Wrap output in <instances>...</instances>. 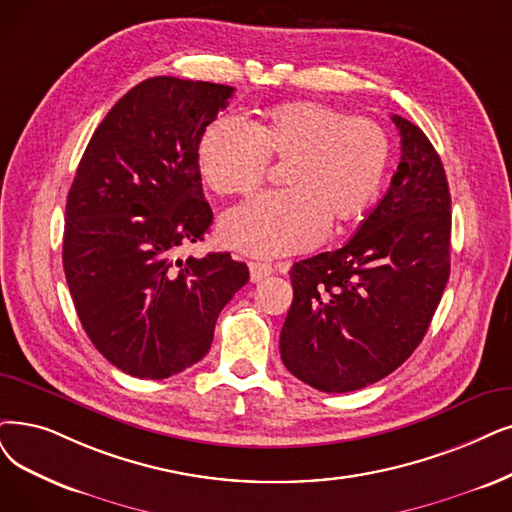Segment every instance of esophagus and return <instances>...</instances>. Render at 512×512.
<instances>
[{"label":"esophagus","instance_id":"1","mask_svg":"<svg viewBox=\"0 0 512 512\" xmlns=\"http://www.w3.org/2000/svg\"><path fill=\"white\" fill-rule=\"evenodd\" d=\"M277 269H273L271 264H267V262H250V281L252 283H258V281H262L264 277H269V275H273ZM279 271H281V267H279Z\"/></svg>","mask_w":512,"mask_h":512}]
</instances>
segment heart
<instances>
[{"mask_svg": "<svg viewBox=\"0 0 512 512\" xmlns=\"http://www.w3.org/2000/svg\"><path fill=\"white\" fill-rule=\"evenodd\" d=\"M391 136L378 121L321 102H288L258 124L224 115L201 132L197 170L218 195H250L285 161L283 185L220 220V239L252 256L313 248L327 222L361 216L376 201L391 163Z\"/></svg>", "mask_w": 512, "mask_h": 512, "instance_id": "heart-1", "label": "heart"}]
</instances>
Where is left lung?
Listing matches in <instances>:
<instances>
[{
	"label": "left lung",
	"mask_w": 512,
	"mask_h": 512,
	"mask_svg": "<svg viewBox=\"0 0 512 512\" xmlns=\"http://www.w3.org/2000/svg\"><path fill=\"white\" fill-rule=\"evenodd\" d=\"M391 189L340 250L296 262L281 361L323 393L395 372L422 342L449 279L452 197L439 153L401 115Z\"/></svg>",
	"instance_id": "left-lung-1"
}]
</instances>
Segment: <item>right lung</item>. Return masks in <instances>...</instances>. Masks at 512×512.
I'll return each mask as SVG.
<instances>
[{"mask_svg": "<svg viewBox=\"0 0 512 512\" xmlns=\"http://www.w3.org/2000/svg\"><path fill=\"white\" fill-rule=\"evenodd\" d=\"M233 92L145 79L100 121L77 166L63 239L69 292L98 353L134 378L203 359L224 304L250 279L227 252L176 258L212 224L197 142Z\"/></svg>", "mask_w": 512, "mask_h": 512, "instance_id": "add662e5", "label": "right lung"}]
</instances>
